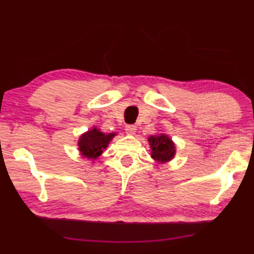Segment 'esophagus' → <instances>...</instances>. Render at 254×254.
Masks as SVG:
<instances>
[{
    "mask_svg": "<svg viewBox=\"0 0 254 254\" xmlns=\"http://www.w3.org/2000/svg\"><path fill=\"white\" fill-rule=\"evenodd\" d=\"M135 131H136V126H134V125H128V126H126V133L128 135H134Z\"/></svg>",
    "mask_w": 254,
    "mask_h": 254,
    "instance_id": "34e87169",
    "label": "esophagus"
}]
</instances>
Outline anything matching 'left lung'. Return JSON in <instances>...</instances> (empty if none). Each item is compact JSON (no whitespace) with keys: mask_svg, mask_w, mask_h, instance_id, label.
<instances>
[{"mask_svg":"<svg viewBox=\"0 0 254 254\" xmlns=\"http://www.w3.org/2000/svg\"><path fill=\"white\" fill-rule=\"evenodd\" d=\"M148 143L150 145V155L155 162L165 164L172 161L176 156V143L168 134L151 135L148 138Z\"/></svg>","mask_w":254,"mask_h":254,"instance_id":"8db88e82","label":"left lung"}]
</instances>
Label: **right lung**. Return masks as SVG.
Here are the masks:
<instances>
[{"instance_id": "obj_1", "label": "right lung", "mask_w": 254, "mask_h": 254, "mask_svg": "<svg viewBox=\"0 0 254 254\" xmlns=\"http://www.w3.org/2000/svg\"><path fill=\"white\" fill-rule=\"evenodd\" d=\"M117 136V133H103L99 128L93 126L83 133L78 138L77 145L78 151L83 158L88 161H96L103 154L104 149L109 147L110 142L113 137Z\"/></svg>"}]
</instances>
